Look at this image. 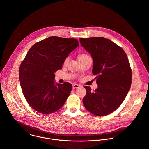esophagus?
I'll return each mask as SVG.
<instances>
[{
  "label": "esophagus",
  "instance_id": "1",
  "mask_svg": "<svg viewBox=\"0 0 149 149\" xmlns=\"http://www.w3.org/2000/svg\"><path fill=\"white\" fill-rule=\"evenodd\" d=\"M79 85H78V84H73L72 85V88H73V89H77V88H79Z\"/></svg>",
  "mask_w": 149,
  "mask_h": 149
}]
</instances>
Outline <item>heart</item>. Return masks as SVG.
Masks as SVG:
<instances>
[{
	"label": "heart",
	"mask_w": 149,
	"mask_h": 149,
	"mask_svg": "<svg viewBox=\"0 0 149 149\" xmlns=\"http://www.w3.org/2000/svg\"><path fill=\"white\" fill-rule=\"evenodd\" d=\"M87 56H89L87 55V54H79V55L78 56V59H81V58H84V57H87ZM68 59H69V58H68V57H67V58L64 60V64H67V63H68Z\"/></svg>",
	"instance_id": "obj_1"
}]
</instances>
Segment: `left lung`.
I'll return each instance as SVG.
<instances>
[{"label": "left lung", "instance_id": "left-lung-1", "mask_svg": "<svg viewBox=\"0 0 149 149\" xmlns=\"http://www.w3.org/2000/svg\"><path fill=\"white\" fill-rule=\"evenodd\" d=\"M79 41L92 57V73L98 85L93 91L84 86V105L96 116L108 115L120 107L131 86L132 72L127 55L120 46L104 37L79 38Z\"/></svg>", "mask_w": 149, "mask_h": 149}]
</instances>
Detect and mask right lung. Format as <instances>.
Segmentation results:
<instances>
[{
	"label": "right lung",
	"mask_w": 149,
	"mask_h": 149,
	"mask_svg": "<svg viewBox=\"0 0 149 149\" xmlns=\"http://www.w3.org/2000/svg\"><path fill=\"white\" fill-rule=\"evenodd\" d=\"M78 45L75 38L52 36L29 50L19 68V80L26 100L36 111L50 114L65 104L72 86L66 82L55 85L54 73Z\"/></svg>",
	"instance_id": "right-lung-1"
}]
</instances>
